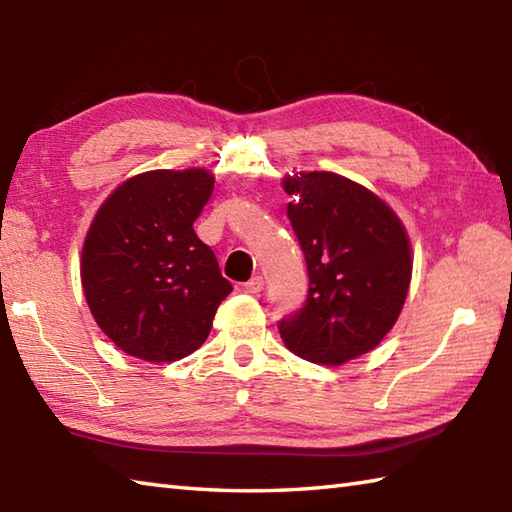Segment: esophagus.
Here are the masks:
<instances>
[{"label": "esophagus", "instance_id": "1", "mask_svg": "<svg viewBox=\"0 0 512 512\" xmlns=\"http://www.w3.org/2000/svg\"><path fill=\"white\" fill-rule=\"evenodd\" d=\"M263 287H265L263 276H254L252 280H249V283H245L247 294H258V291H263Z\"/></svg>", "mask_w": 512, "mask_h": 512}]
</instances>
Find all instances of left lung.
I'll return each instance as SVG.
<instances>
[{"mask_svg": "<svg viewBox=\"0 0 512 512\" xmlns=\"http://www.w3.org/2000/svg\"><path fill=\"white\" fill-rule=\"evenodd\" d=\"M283 185L309 294L278 322L280 338L300 358L342 364L378 347L398 320L413 269L409 236L382 198L340 174L300 172Z\"/></svg>", "mask_w": 512, "mask_h": 512, "instance_id": "obj_1", "label": "left lung"}]
</instances>
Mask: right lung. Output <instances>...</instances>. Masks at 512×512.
<instances>
[{
  "label": "right lung",
  "mask_w": 512,
  "mask_h": 512,
  "mask_svg": "<svg viewBox=\"0 0 512 512\" xmlns=\"http://www.w3.org/2000/svg\"><path fill=\"white\" fill-rule=\"evenodd\" d=\"M214 190L207 170H154L114 190L81 252V285L101 331L128 356L174 362L212 331L232 285L194 232Z\"/></svg>",
  "instance_id": "obj_1"
}]
</instances>
